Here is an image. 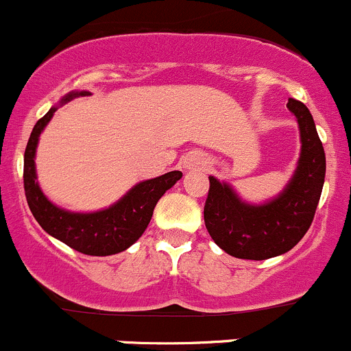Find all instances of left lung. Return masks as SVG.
Segmentation results:
<instances>
[{
    "label": "left lung",
    "mask_w": 351,
    "mask_h": 351,
    "mask_svg": "<svg viewBox=\"0 0 351 351\" xmlns=\"http://www.w3.org/2000/svg\"><path fill=\"white\" fill-rule=\"evenodd\" d=\"M287 108L301 128V158L287 189L262 206L245 204L226 184L209 177L204 225L226 254L245 260H265L294 248L309 230L324 184L326 157L309 110L298 99Z\"/></svg>",
    "instance_id": "8db88e82"
}]
</instances>
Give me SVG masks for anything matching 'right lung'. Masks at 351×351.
I'll return each mask as SVG.
<instances>
[{"label": "right lung", "instance_id": "right-lung-1", "mask_svg": "<svg viewBox=\"0 0 351 351\" xmlns=\"http://www.w3.org/2000/svg\"><path fill=\"white\" fill-rule=\"evenodd\" d=\"M86 95L89 93H79V96ZM72 96L74 95H69L66 99H62V103H66ZM56 110L57 108H50L49 113L43 114L37 121L25 149L23 186L28 208L38 225L57 240L64 241L67 247L84 255L104 256L120 254L142 237L149 226L157 201L182 177V172H167L155 179L143 180L136 184L123 199L104 211L89 213V215L64 211L47 199L38 184L35 182L37 176H35L34 158L38 135L53 117Z\"/></svg>", "mask_w": 351, "mask_h": 351}]
</instances>
